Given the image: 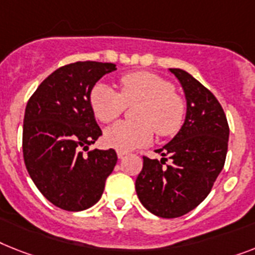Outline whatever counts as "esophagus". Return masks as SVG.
<instances>
[{
  "label": "esophagus",
  "mask_w": 255,
  "mask_h": 255,
  "mask_svg": "<svg viewBox=\"0 0 255 255\" xmlns=\"http://www.w3.org/2000/svg\"><path fill=\"white\" fill-rule=\"evenodd\" d=\"M126 155H128V153H126L125 151H117V156H119V159H124Z\"/></svg>",
  "instance_id": "1"
}]
</instances>
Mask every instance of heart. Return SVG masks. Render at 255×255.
I'll list each match as a JSON object with an SVG mask.
<instances>
[{
	"mask_svg": "<svg viewBox=\"0 0 255 255\" xmlns=\"http://www.w3.org/2000/svg\"><path fill=\"white\" fill-rule=\"evenodd\" d=\"M121 92L107 83H98L90 95L92 111L102 123H111L123 115L126 105L140 103L135 119L139 123L121 121L105 130L104 140L119 151H131L157 135H172L180 129L185 116V103L164 78L148 71H134L121 77Z\"/></svg>",
	"mask_w": 255,
	"mask_h": 255,
	"instance_id": "1",
	"label": "heart"
}]
</instances>
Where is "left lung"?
Wrapping results in <instances>:
<instances>
[{
    "mask_svg": "<svg viewBox=\"0 0 255 255\" xmlns=\"http://www.w3.org/2000/svg\"><path fill=\"white\" fill-rule=\"evenodd\" d=\"M186 99L181 129L163 146L160 160L143 157L135 181L140 203L160 218H178L194 210L211 191L228 150L229 128L218 99L182 69H169ZM170 160L167 164L165 161Z\"/></svg>",
    "mask_w": 255,
    "mask_h": 255,
    "instance_id": "obj_1",
    "label": "left lung"
}]
</instances>
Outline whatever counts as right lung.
<instances>
[{
	"mask_svg": "<svg viewBox=\"0 0 255 255\" xmlns=\"http://www.w3.org/2000/svg\"><path fill=\"white\" fill-rule=\"evenodd\" d=\"M115 64L79 61L57 69L29 98L23 121V157L40 193L57 207L83 211L102 198L117 153L88 151L102 135L90 95Z\"/></svg>",
	"mask_w": 255,
	"mask_h": 255,
	"instance_id": "obj_1",
	"label": "right lung"
}]
</instances>
